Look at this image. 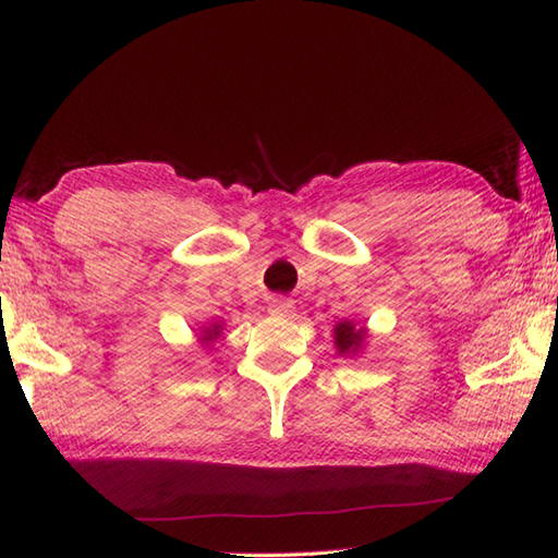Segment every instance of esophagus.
I'll use <instances>...</instances> for the list:
<instances>
[{
	"label": "esophagus",
	"instance_id": "obj_1",
	"mask_svg": "<svg viewBox=\"0 0 558 558\" xmlns=\"http://www.w3.org/2000/svg\"><path fill=\"white\" fill-rule=\"evenodd\" d=\"M292 310H294L292 300H286V298H272V300L268 302V312H270V314L286 316V314H290Z\"/></svg>",
	"mask_w": 558,
	"mask_h": 558
}]
</instances>
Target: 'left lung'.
Instances as JSON below:
<instances>
[{"label": "left lung", "mask_w": 558, "mask_h": 558, "mask_svg": "<svg viewBox=\"0 0 558 558\" xmlns=\"http://www.w3.org/2000/svg\"><path fill=\"white\" fill-rule=\"evenodd\" d=\"M364 342V328H354V324L342 322L336 326V348L338 352H354Z\"/></svg>", "instance_id": "1"}]
</instances>
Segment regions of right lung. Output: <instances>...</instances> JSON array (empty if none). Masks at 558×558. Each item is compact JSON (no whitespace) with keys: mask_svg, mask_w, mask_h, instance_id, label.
Here are the masks:
<instances>
[{"mask_svg":"<svg viewBox=\"0 0 558 558\" xmlns=\"http://www.w3.org/2000/svg\"><path fill=\"white\" fill-rule=\"evenodd\" d=\"M218 333H220V326H213V328H208V330H206V336L201 338V340H204V342H210L213 338H218Z\"/></svg>","mask_w":558,"mask_h":558,"instance_id":"obj_1","label":"right lung"}]
</instances>
